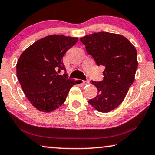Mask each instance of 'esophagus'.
I'll list each match as a JSON object with an SVG mask.
<instances>
[{"label":"esophagus","instance_id":"esophagus-1","mask_svg":"<svg viewBox=\"0 0 155 155\" xmlns=\"http://www.w3.org/2000/svg\"><path fill=\"white\" fill-rule=\"evenodd\" d=\"M84 84H89V81L88 80H86V81H83Z\"/></svg>","mask_w":155,"mask_h":155}]
</instances>
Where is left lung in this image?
<instances>
[{
    "label": "left lung",
    "instance_id": "1",
    "mask_svg": "<svg viewBox=\"0 0 155 155\" xmlns=\"http://www.w3.org/2000/svg\"><path fill=\"white\" fill-rule=\"evenodd\" d=\"M80 41L97 65L105 67L104 79L91 81L98 94L88 104L99 112L112 111L124 100L135 79L138 65L137 51L125 37L110 32H95Z\"/></svg>",
    "mask_w": 155,
    "mask_h": 155
}]
</instances>
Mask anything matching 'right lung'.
I'll use <instances>...</instances> for the list:
<instances>
[{
	"label": "right lung",
	"mask_w": 155,
	"mask_h": 155,
	"mask_svg": "<svg viewBox=\"0 0 155 155\" xmlns=\"http://www.w3.org/2000/svg\"><path fill=\"white\" fill-rule=\"evenodd\" d=\"M77 38L49 35L27 48L18 59L16 70L22 91L35 108L48 113L65 102L70 88L79 81L68 79L62 58L77 42ZM64 71L63 75H59Z\"/></svg>",
	"instance_id": "add662e5"
}]
</instances>
